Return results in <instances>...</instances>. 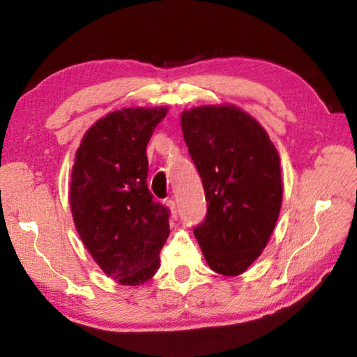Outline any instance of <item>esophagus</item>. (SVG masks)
I'll list each match as a JSON object with an SVG mask.
<instances>
[{"mask_svg":"<svg viewBox=\"0 0 357 357\" xmlns=\"http://www.w3.org/2000/svg\"><path fill=\"white\" fill-rule=\"evenodd\" d=\"M167 206L170 208V213H172V217L173 219H176L178 215V208H176V202L173 200V198H170V200H167Z\"/></svg>","mask_w":357,"mask_h":357,"instance_id":"34e87169","label":"esophagus"}]
</instances>
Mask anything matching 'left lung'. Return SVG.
Segmentation results:
<instances>
[{"label": "left lung", "mask_w": 357, "mask_h": 357, "mask_svg": "<svg viewBox=\"0 0 357 357\" xmlns=\"http://www.w3.org/2000/svg\"><path fill=\"white\" fill-rule=\"evenodd\" d=\"M181 128L208 202L206 219L193 234L214 273L243 274L279 219V153L263 126L231 104L184 110Z\"/></svg>", "instance_id": "obj_1"}]
</instances>
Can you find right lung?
Instances as JSON below:
<instances>
[{"instance_id":"1","label":"right lung","mask_w":357,"mask_h":357,"mask_svg":"<svg viewBox=\"0 0 357 357\" xmlns=\"http://www.w3.org/2000/svg\"><path fill=\"white\" fill-rule=\"evenodd\" d=\"M167 107H132L100 118L83 135L69 185L77 233L104 273L142 285L160 266L168 209L148 189L146 146Z\"/></svg>"}]
</instances>
